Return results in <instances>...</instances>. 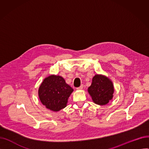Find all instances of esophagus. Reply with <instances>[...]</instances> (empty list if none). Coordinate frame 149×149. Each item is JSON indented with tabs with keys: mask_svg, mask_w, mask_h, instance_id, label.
Segmentation results:
<instances>
[{
	"mask_svg": "<svg viewBox=\"0 0 149 149\" xmlns=\"http://www.w3.org/2000/svg\"><path fill=\"white\" fill-rule=\"evenodd\" d=\"M83 88V85H81L80 87L77 88V90H81Z\"/></svg>",
	"mask_w": 149,
	"mask_h": 149,
	"instance_id": "esophagus-1",
	"label": "esophagus"
}]
</instances>
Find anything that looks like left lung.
<instances>
[{
  "label": "left lung",
  "mask_w": 149,
  "mask_h": 149,
  "mask_svg": "<svg viewBox=\"0 0 149 149\" xmlns=\"http://www.w3.org/2000/svg\"><path fill=\"white\" fill-rule=\"evenodd\" d=\"M88 91L93 102L103 106L112 99L114 88L112 81L108 77L96 74L93 77L92 84Z\"/></svg>",
  "instance_id": "1"
}]
</instances>
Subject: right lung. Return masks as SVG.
<instances>
[{
    "label": "right lung",
    "mask_w": 149,
    "mask_h": 149,
    "mask_svg": "<svg viewBox=\"0 0 149 149\" xmlns=\"http://www.w3.org/2000/svg\"><path fill=\"white\" fill-rule=\"evenodd\" d=\"M73 89L66 83L63 78L51 75L45 78L38 89V97L47 109L58 112L65 108Z\"/></svg>",
    "instance_id": "right-lung-1"
}]
</instances>
